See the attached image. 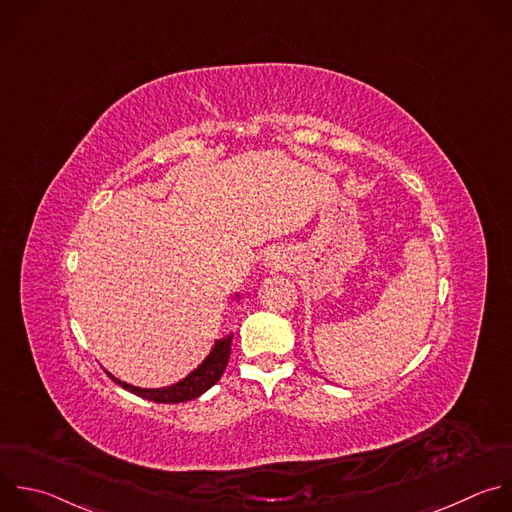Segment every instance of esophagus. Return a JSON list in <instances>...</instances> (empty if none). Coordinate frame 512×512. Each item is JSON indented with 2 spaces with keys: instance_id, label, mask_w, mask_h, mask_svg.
<instances>
[{
  "instance_id": "obj_1",
  "label": "esophagus",
  "mask_w": 512,
  "mask_h": 512,
  "mask_svg": "<svg viewBox=\"0 0 512 512\" xmlns=\"http://www.w3.org/2000/svg\"><path fill=\"white\" fill-rule=\"evenodd\" d=\"M281 263H283V259H281L277 253H269V255H267V259H265V265H267V267H271V269H273V267H275V269H277V267H281Z\"/></svg>"
}]
</instances>
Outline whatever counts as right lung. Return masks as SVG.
I'll return each mask as SVG.
<instances>
[{"label": "right lung", "instance_id": "1", "mask_svg": "<svg viewBox=\"0 0 512 512\" xmlns=\"http://www.w3.org/2000/svg\"><path fill=\"white\" fill-rule=\"evenodd\" d=\"M235 297H239V295H235ZM231 342H233V333L217 339L213 350L209 352V356L189 376H185L181 382H177L173 386H166V388H136V386H130L126 382H120L110 372H106V374L118 386H122L124 390L132 392V394H136L144 400H150V402H156V404L189 402V400H195L201 394H205L209 388H213L221 380V376H223V372L229 364Z\"/></svg>", "mask_w": 512, "mask_h": 512}]
</instances>
